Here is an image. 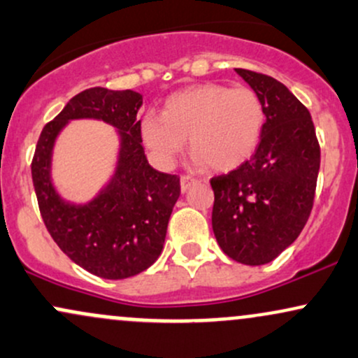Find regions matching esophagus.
I'll return each mask as SVG.
<instances>
[{
    "label": "esophagus",
    "mask_w": 358,
    "mask_h": 358,
    "mask_svg": "<svg viewBox=\"0 0 358 358\" xmlns=\"http://www.w3.org/2000/svg\"><path fill=\"white\" fill-rule=\"evenodd\" d=\"M196 182H197V179L192 178V176H182V178H180V191L182 192L189 191V187Z\"/></svg>",
    "instance_id": "1"
}]
</instances>
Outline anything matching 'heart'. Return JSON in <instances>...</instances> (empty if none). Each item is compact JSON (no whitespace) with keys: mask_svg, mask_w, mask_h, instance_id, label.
Wrapping results in <instances>:
<instances>
[{"mask_svg":"<svg viewBox=\"0 0 358 358\" xmlns=\"http://www.w3.org/2000/svg\"><path fill=\"white\" fill-rule=\"evenodd\" d=\"M266 110L258 92L226 83H199L169 95L162 113L141 122L145 145L162 166H172L189 137L192 162L233 171L250 161L262 141Z\"/></svg>","mask_w":358,"mask_h":358,"instance_id":"1","label":"heart"}]
</instances>
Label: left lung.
Returning a JSON list of instances; mask_svg holds the SVG:
<instances>
[{
  "label": "left lung",
  "mask_w": 358,
  "mask_h": 358,
  "mask_svg": "<svg viewBox=\"0 0 358 358\" xmlns=\"http://www.w3.org/2000/svg\"><path fill=\"white\" fill-rule=\"evenodd\" d=\"M258 92L266 122L258 149L238 169L211 179L213 231L234 262H273L298 238L313 208L320 145L308 108L268 75L234 69Z\"/></svg>",
  "instance_id": "8db88e82"
}]
</instances>
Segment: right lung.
Instances as JSON below:
<instances>
[{"mask_svg":"<svg viewBox=\"0 0 358 358\" xmlns=\"http://www.w3.org/2000/svg\"><path fill=\"white\" fill-rule=\"evenodd\" d=\"M141 105L142 95L134 90L94 87L80 92L45 125L33 155V186L46 229L71 262L105 280L130 278L154 264L180 194L178 176L147 162L137 120ZM78 118L102 120L120 132L116 172L85 205L63 200L51 180L56 137Z\"/></svg>","mask_w":358,"mask_h":358,"instance_id":"obj_1","label":"right lung"}]
</instances>
